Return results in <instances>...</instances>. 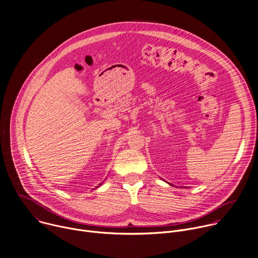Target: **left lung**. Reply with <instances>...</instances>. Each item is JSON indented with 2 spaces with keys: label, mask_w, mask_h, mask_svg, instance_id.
Returning a JSON list of instances; mask_svg holds the SVG:
<instances>
[{
  "label": "left lung",
  "mask_w": 258,
  "mask_h": 258,
  "mask_svg": "<svg viewBox=\"0 0 258 258\" xmlns=\"http://www.w3.org/2000/svg\"><path fill=\"white\" fill-rule=\"evenodd\" d=\"M169 184H170V185H172V184H171V183H169Z\"/></svg>",
  "instance_id": "1"
}]
</instances>
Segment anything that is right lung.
I'll list each match as a JSON object with an SVG mask.
<instances>
[{"mask_svg":"<svg viewBox=\"0 0 258 258\" xmlns=\"http://www.w3.org/2000/svg\"><path fill=\"white\" fill-rule=\"evenodd\" d=\"M101 184H102V182H101V183H100V184H98V185H97V186H96V187H99V186H100V185H101Z\"/></svg>","mask_w":258,"mask_h":258,"instance_id":"1","label":"right lung"}]
</instances>
